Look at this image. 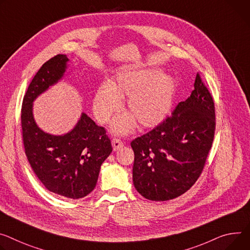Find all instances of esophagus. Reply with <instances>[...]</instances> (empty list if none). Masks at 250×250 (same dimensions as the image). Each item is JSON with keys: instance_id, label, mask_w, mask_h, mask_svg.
Here are the masks:
<instances>
[{"instance_id": "1", "label": "esophagus", "mask_w": 250, "mask_h": 250, "mask_svg": "<svg viewBox=\"0 0 250 250\" xmlns=\"http://www.w3.org/2000/svg\"><path fill=\"white\" fill-rule=\"evenodd\" d=\"M111 145H112V147H113V150H118L120 149L121 147L124 146V143L121 139H118V138H113L112 141H111Z\"/></svg>"}]
</instances>
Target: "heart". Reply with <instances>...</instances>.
<instances>
[{
  "label": "heart",
  "instance_id": "obj_1",
  "mask_svg": "<svg viewBox=\"0 0 250 250\" xmlns=\"http://www.w3.org/2000/svg\"><path fill=\"white\" fill-rule=\"evenodd\" d=\"M176 84L173 78L162 76L156 70L121 73L115 81L103 84L94 98L97 120L106 124L122 108V100L128 98L129 115L117 118L112 130L125 134L132 130L135 122L144 128L160 125L171 108Z\"/></svg>",
  "mask_w": 250,
  "mask_h": 250
}]
</instances>
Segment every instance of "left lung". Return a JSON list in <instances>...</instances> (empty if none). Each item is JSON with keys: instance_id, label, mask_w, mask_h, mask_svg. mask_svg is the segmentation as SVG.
Masks as SVG:
<instances>
[{"instance_id": "left-lung-1", "label": "left lung", "mask_w": 250, "mask_h": 250, "mask_svg": "<svg viewBox=\"0 0 250 250\" xmlns=\"http://www.w3.org/2000/svg\"><path fill=\"white\" fill-rule=\"evenodd\" d=\"M214 131V102L197 73L190 97L180 102L170 117L130 143L134 188L155 201L187 192L206 166Z\"/></svg>"}]
</instances>
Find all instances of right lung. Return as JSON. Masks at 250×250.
I'll return each instance as SVG.
<instances>
[{"mask_svg":"<svg viewBox=\"0 0 250 250\" xmlns=\"http://www.w3.org/2000/svg\"><path fill=\"white\" fill-rule=\"evenodd\" d=\"M67 61L57 55L42 65L22 100L21 123L25 152L41 183L61 197L78 199L94 190L112 150L105 128L83 113L72 131L57 137L41 130L32 112L34 100L62 77Z\"/></svg>","mask_w":250,"mask_h":250,"instance_id":"obj_1","label":"right lung"}]
</instances>
